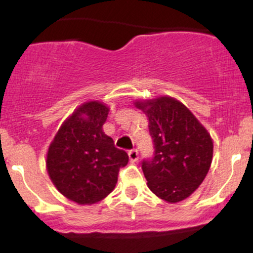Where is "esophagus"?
Segmentation results:
<instances>
[{
	"label": "esophagus",
	"mask_w": 253,
	"mask_h": 253,
	"mask_svg": "<svg viewBox=\"0 0 253 253\" xmlns=\"http://www.w3.org/2000/svg\"><path fill=\"white\" fill-rule=\"evenodd\" d=\"M128 157H129V161L132 162V163H134V162L138 161V158H139L138 150H135V149L129 150L128 151Z\"/></svg>",
	"instance_id": "1"
}]
</instances>
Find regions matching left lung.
Here are the masks:
<instances>
[{"instance_id": "obj_1", "label": "left lung", "mask_w": 253, "mask_h": 253, "mask_svg": "<svg viewBox=\"0 0 253 253\" xmlns=\"http://www.w3.org/2000/svg\"><path fill=\"white\" fill-rule=\"evenodd\" d=\"M149 118L155 152L141 169L147 187L164 201L187 199L207 176L213 158V141L207 129L184 104L172 97L136 101Z\"/></svg>"}]
</instances>
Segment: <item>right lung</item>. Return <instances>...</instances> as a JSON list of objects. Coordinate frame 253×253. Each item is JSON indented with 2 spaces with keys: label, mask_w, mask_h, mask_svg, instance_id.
<instances>
[{
  "label": "right lung",
  "mask_w": 253,
  "mask_h": 253,
  "mask_svg": "<svg viewBox=\"0 0 253 253\" xmlns=\"http://www.w3.org/2000/svg\"><path fill=\"white\" fill-rule=\"evenodd\" d=\"M109 108L97 101L82 104L64 121L47 151L46 167L60 194L80 205L104 199L118 182L128 155L102 130Z\"/></svg>",
  "instance_id": "add662e5"
}]
</instances>
